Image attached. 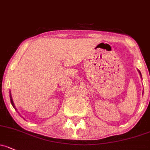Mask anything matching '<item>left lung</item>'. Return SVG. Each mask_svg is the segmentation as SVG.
<instances>
[{
    "label": "left lung",
    "mask_w": 150,
    "mask_h": 150,
    "mask_svg": "<svg viewBox=\"0 0 150 150\" xmlns=\"http://www.w3.org/2000/svg\"><path fill=\"white\" fill-rule=\"evenodd\" d=\"M140 74H141V73H140Z\"/></svg>",
    "instance_id": "8db88e82"
}]
</instances>
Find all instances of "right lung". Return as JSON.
<instances>
[{
  "label": "right lung",
  "instance_id": "obj_1",
  "mask_svg": "<svg viewBox=\"0 0 150 150\" xmlns=\"http://www.w3.org/2000/svg\"><path fill=\"white\" fill-rule=\"evenodd\" d=\"M10 98H11V104H12V105H13V106L14 108H15V106H14V103H13V100H12V98H11V96H10Z\"/></svg>",
  "mask_w": 150,
  "mask_h": 150
}]
</instances>
